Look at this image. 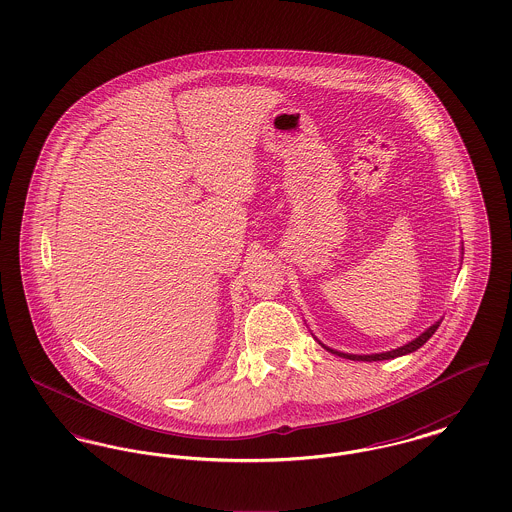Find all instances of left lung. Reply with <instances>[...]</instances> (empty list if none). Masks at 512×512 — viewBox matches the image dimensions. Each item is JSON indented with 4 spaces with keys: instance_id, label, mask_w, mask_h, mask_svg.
Returning a JSON list of instances; mask_svg holds the SVG:
<instances>
[{
    "instance_id": "8db88e82",
    "label": "left lung",
    "mask_w": 512,
    "mask_h": 512,
    "mask_svg": "<svg viewBox=\"0 0 512 512\" xmlns=\"http://www.w3.org/2000/svg\"><path fill=\"white\" fill-rule=\"evenodd\" d=\"M441 324V320L436 322V324H432L426 332H422L418 338H414L413 341H409V343H405V345H401V347H397V349H391V351H386V353H374V355H351V353H341V351H336V349H330V347H326L324 343H320L326 351H330V353H334V355H338V357H343V359H349V361H388V359H395V357H401V355H407V353H413L416 351L418 347H422L426 341L430 340L432 336H434V332L438 330V326Z\"/></svg>"
}]
</instances>
